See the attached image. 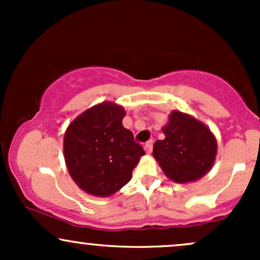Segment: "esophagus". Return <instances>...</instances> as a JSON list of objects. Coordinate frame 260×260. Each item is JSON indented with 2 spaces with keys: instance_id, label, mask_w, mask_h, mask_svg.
<instances>
[{
  "instance_id": "1",
  "label": "esophagus",
  "mask_w": 260,
  "mask_h": 260,
  "mask_svg": "<svg viewBox=\"0 0 260 260\" xmlns=\"http://www.w3.org/2000/svg\"><path fill=\"white\" fill-rule=\"evenodd\" d=\"M144 150L147 151V154H150L153 151V140H149V142L145 143Z\"/></svg>"
}]
</instances>
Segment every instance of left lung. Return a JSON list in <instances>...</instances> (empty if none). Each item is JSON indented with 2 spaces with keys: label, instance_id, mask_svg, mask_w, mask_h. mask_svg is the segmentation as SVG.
Wrapping results in <instances>:
<instances>
[{
  "label": "left lung",
  "instance_id": "left-lung-1",
  "mask_svg": "<svg viewBox=\"0 0 260 260\" xmlns=\"http://www.w3.org/2000/svg\"><path fill=\"white\" fill-rule=\"evenodd\" d=\"M162 132L165 139L155 142L153 156L170 180L177 183L197 181L213 168L217 143L201 121L172 111Z\"/></svg>",
  "mask_w": 260,
  "mask_h": 260
}]
</instances>
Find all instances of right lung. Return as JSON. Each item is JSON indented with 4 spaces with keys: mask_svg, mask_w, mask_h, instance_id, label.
I'll use <instances>...</instances> for the list:
<instances>
[{
    "mask_svg": "<svg viewBox=\"0 0 260 260\" xmlns=\"http://www.w3.org/2000/svg\"><path fill=\"white\" fill-rule=\"evenodd\" d=\"M123 107L103 103L84 111L64 133L68 172L79 188L91 196L109 197L132 178L142 145L122 124Z\"/></svg>",
    "mask_w": 260,
    "mask_h": 260,
    "instance_id": "add662e5",
    "label": "right lung"
}]
</instances>
